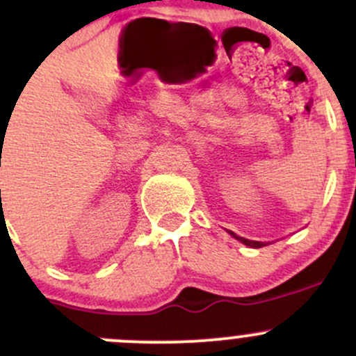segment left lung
I'll return each mask as SVG.
<instances>
[{
    "instance_id": "left-lung-1",
    "label": "left lung",
    "mask_w": 356,
    "mask_h": 356,
    "mask_svg": "<svg viewBox=\"0 0 356 356\" xmlns=\"http://www.w3.org/2000/svg\"><path fill=\"white\" fill-rule=\"evenodd\" d=\"M229 234H232V236H234L236 238V240H240L241 243H245V245H248V247H254V248H260V247H264V243H260V241H250V240H245V238H241V236H238V234H234L233 232H228Z\"/></svg>"
}]
</instances>
